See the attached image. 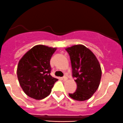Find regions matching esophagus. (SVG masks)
<instances>
[{
	"mask_svg": "<svg viewBox=\"0 0 123 123\" xmlns=\"http://www.w3.org/2000/svg\"><path fill=\"white\" fill-rule=\"evenodd\" d=\"M61 79H62L63 81H66V80H68V78L65 76V77H62V78H61Z\"/></svg>",
	"mask_w": 123,
	"mask_h": 123,
	"instance_id": "34e87169",
	"label": "esophagus"
}]
</instances>
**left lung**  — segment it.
<instances>
[{"label": "left lung", "instance_id": "obj_1", "mask_svg": "<svg viewBox=\"0 0 123 123\" xmlns=\"http://www.w3.org/2000/svg\"><path fill=\"white\" fill-rule=\"evenodd\" d=\"M70 56L72 76L76 78L77 85L74 93H69L77 101L88 100L96 92L100 83L101 69L98 60L93 52L82 45L66 48Z\"/></svg>", "mask_w": 123, "mask_h": 123}]
</instances>
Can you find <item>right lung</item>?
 Returning a JSON list of instances; mask_svg holds the SVG:
<instances>
[{"instance_id":"right-lung-1","label":"right lung","mask_w":123,"mask_h":123,"mask_svg":"<svg viewBox=\"0 0 123 123\" xmlns=\"http://www.w3.org/2000/svg\"><path fill=\"white\" fill-rule=\"evenodd\" d=\"M56 49V48L36 45L20 60L17 78L23 91L30 97L42 100L51 93L58 80L50 75V60Z\"/></svg>"}]
</instances>
